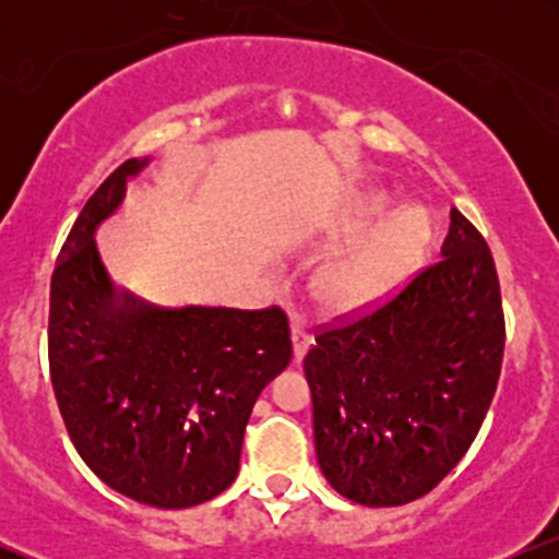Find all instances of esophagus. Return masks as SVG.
Instances as JSON below:
<instances>
[{
	"mask_svg": "<svg viewBox=\"0 0 559 559\" xmlns=\"http://www.w3.org/2000/svg\"><path fill=\"white\" fill-rule=\"evenodd\" d=\"M292 342H294V360H301V357L307 355V349H310L312 336H310V329L305 325V320L299 316L292 318Z\"/></svg>",
	"mask_w": 559,
	"mask_h": 559,
	"instance_id": "1",
	"label": "esophagus"
}]
</instances>
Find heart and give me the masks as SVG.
I'll return each instance as SVG.
<instances>
[{
    "label": "heart",
    "mask_w": 559,
    "mask_h": 559,
    "mask_svg": "<svg viewBox=\"0 0 559 559\" xmlns=\"http://www.w3.org/2000/svg\"><path fill=\"white\" fill-rule=\"evenodd\" d=\"M383 210V199H376L368 207V217H381ZM431 236L433 228L426 210H402L365 247L320 267L318 297L331 307H360L383 297L415 271Z\"/></svg>",
    "instance_id": "1"
}]
</instances>
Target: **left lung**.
Returning <instances> with one entry per match:
<instances>
[{
	"label": "left lung",
	"instance_id": "8db88e82",
	"mask_svg": "<svg viewBox=\"0 0 559 559\" xmlns=\"http://www.w3.org/2000/svg\"><path fill=\"white\" fill-rule=\"evenodd\" d=\"M504 352L491 249L460 210L441 260L386 305L325 325L305 357L318 465L365 507L420 499L463 460Z\"/></svg>",
	"mask_w": 559,
	"mask_h": 559
}]
</instances>
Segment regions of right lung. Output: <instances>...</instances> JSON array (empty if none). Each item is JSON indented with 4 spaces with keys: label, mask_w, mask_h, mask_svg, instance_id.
Masks as SVG:
<instances>
[{
    "label": "right lung",
    "mask_w": 559,
    "mask_h": 559,
    "mask_svg": "<svg viewBox=\"0 0 559 559\" xmlns=\"http://www.w3.org/2000/svg\"><path fill=\"white\" fill-rule=\"evenodd\" d=\"M126 159L62 243L49 292V373L70 441L110 489L183 510L234 484L260 391L292 362L281 307H157L120 292L94 234L120 207Z\"/></svg>",
    "instance_id": "right-lung-1"
}]
</instances>
